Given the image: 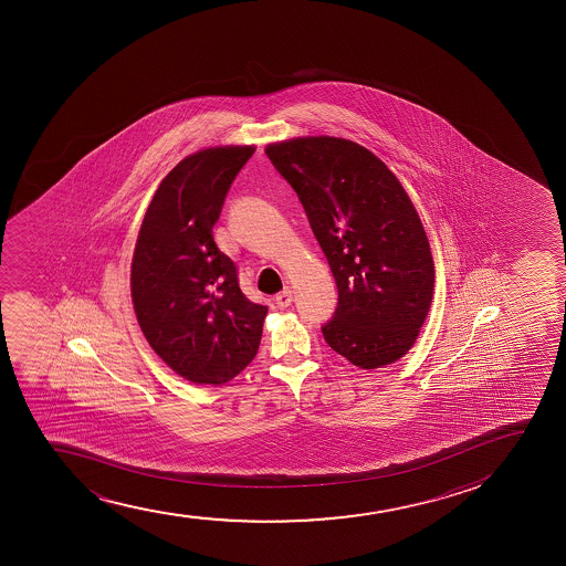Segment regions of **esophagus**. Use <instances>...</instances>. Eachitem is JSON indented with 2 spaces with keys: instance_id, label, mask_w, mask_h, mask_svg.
Masks as SVG:
<instances>
[{
  "instance_id": "obj_1",
  "label": "esophagus",
  "mask_w": 566,
  "mask_h": 566,
  "mask_svg": "<svg viewBox=\"0 0 566 566\" xmlns=\"http://www.w3.org/2000/svg\"><path fill=\"white\" fill-rule=\"evenodd\" d=\"M275 304H277L280 310H285V307L291 306V304H293V291L285 289L283 293L277 294V296H275Z\"/></svg>"
}]
</instances>
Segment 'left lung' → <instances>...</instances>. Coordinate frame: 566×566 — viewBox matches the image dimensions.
<instances>
[{
    "label": "left lung",
    "mask_w": 566,
    "mask_h": 566,
    "mask_svg": "<svg viewBox=\"0 0 566 566\" xmlns=\"http://www.w3.org/2000/svg\"><path fill=\"white\" fill-rule=\"evenodd\" d=\"M266 155L298 195L338 286V307L321 326L326 344L364 370L403 357L429 313L434 262L400 181L339 137H298Z\"/></svg>",
    "instance_id": "left-lung-1"
}]
</instances>
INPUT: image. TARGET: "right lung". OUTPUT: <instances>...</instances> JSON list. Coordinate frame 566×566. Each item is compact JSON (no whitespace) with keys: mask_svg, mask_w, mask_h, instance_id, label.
<instances>
[{"mask_svg":"<svg viewBox=\"0 0 566 566\" xmlns=\"http://www.w3.org/2000/svg\"><path fill=\"white\" fill-rule=\"evenodd\" d=\"M254 147H214L156 189L132 260V302L156 355L192 384L221 385L259 352L268 307L241 293L213 240L230 185Z\"/></svg>","mask_w":566,"mask_h":566,"instance_id":"add662e5","label":"right lung"}]
</instances>
